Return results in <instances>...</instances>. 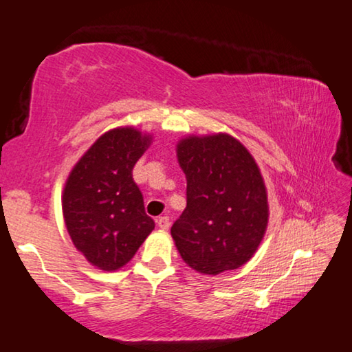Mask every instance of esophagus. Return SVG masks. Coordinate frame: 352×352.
Segmentation results:
<instances>
[{
  "label": "esophagus",
  "instance_id": "esophagus-1",
  "mask_svg": "<svg viewBox=\"0 0 352 352\" xmlns=\"http://www.w3.org/2000/svg\"><path fill=\"white\" fill-rule=\"evenodd\" d=\"M156 224H158V228L162 230H167L170 226V221H169V217H160L156 219Z\"/></svg>",
  "mask_w": 352,
  "mask_h": 352
}]
</instances>
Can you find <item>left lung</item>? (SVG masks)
I'll list each match as a JSON object with an SVG mask.
<instances>
[{
  "mask_svg": "<svg viewBox=\"0 0 352 352\" xmlns=\"http://www.w3.org/2000/svg\"><path fill=\"white\" fill-rule=\"evenodd\" d=\"M186 208L170 235L182 259L204 275L234 270L253 258L269 224L267 188L245 145L226 133L178 140Z\"/></svg>",
  "mask_w": 352,
  "mask_h": 352,
  "instance_id": "1",
  "label": "left lung"
}]
</instances>
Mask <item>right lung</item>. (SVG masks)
<instances>
[{"mask_svg": "<svg viewBox=\"0 0 352 352\" xmlns=\"http://www.w3.org/2000/svg\"><path fill=\"white\" fill-rule=\"evenodd\" d=\"M151 134L124 126L104 133L76 162L61 196L63 217L76 248L91 265L115 272L134 258L155 229L133 167Z\"/></svg>", "mask_w": 352, "mask_h": 352, "instance_id": "right-lung-1", "label": "right lung"}]
</instances>
